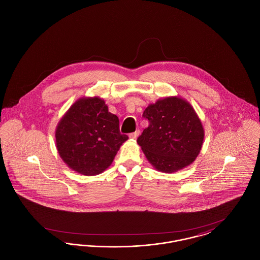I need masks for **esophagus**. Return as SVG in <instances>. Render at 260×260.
Segmentation results:
<instances>
[{"instance_id":"esophagus-1","label":"esophagus","mask_w":260,"mask_h":260,"mask_svg":"<svg viewBox=\"0 0 260 260\" xmlns=\"http://www.w3.org/2000/svg\"><path fill=\"white\" fill-rule=\"evenodd\" d=\"M139 135V131L137 129L135 133H132V134H129V138H132V139H136L137 138V136Z\"/></svg>"}]
</instances>
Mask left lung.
<instances>
[{
	"mask_svg": "<svg viewBox=\"0 0 260 260\" xmlns=\"http://www.w3.org/2000/svg\"><path fill=\"white\" fill-rule=\"evenodd\" d=\"M148 127L137 138L151 165L162 173L179 171L195 161L204 128L193 107L179 98L160 99L143 112Z\"/></svg>",
	"mask_w": 260,
	"mask_h": 260,
	"instance_id": "obj_1",
	"label": "left lung"
}]
</instances>
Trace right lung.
<instances>
[{"label":"right lung","mask_w":260,"mask_h":260,"mask_svg":"<svg viewBox=\"0 0 260 260\" xmlns=\"http://www.w3.org/2000/svg\"><path fill=\"white\" fill-rule=\"evenodd\" d=\"M119 124V118L108 111L104 100H77L55 132L56 148L62 160L84 175L102 173L128 138L120 133Z\"/></svg>","instance_id":"add662e5"}]
</instances>
